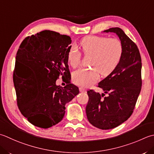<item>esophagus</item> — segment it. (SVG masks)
Instances as JSON below:
<instances>
[{
    "mask_svg": "<svg viewBox=\"0 0 154 154\" xmlns=\"http://www.w3.org/2000/svg\"><path fill=\"white\" fill-rule=\"evenodd\" d=\"M79 91L80 92H85L86 91V89L83 87H79Z\"/></svg>",
    "mask_w": 154,
    "mask_h": 154,
    "instance_id": "esophagus-1",
    "label": "esophagus"
}]
</instances>
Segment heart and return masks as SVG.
<instances>
[{"mask_svg":"<svg viewBox=\"0 0 154 154\" xmlns=\"http://www.w3.org/2000/svg\"><path fill=\"white\" fill-rule=\"evenodd\" d=\"M80 46L83 55L89 57V65L91 67L80 68L73 72L72 78L75 85L89 86L95 82L100 73L105 77L115 70L123 55L122 42L116 38L101 36H87L82 38ZM81 54L75 45L69 51L68 61L72 67L80 64Z\"/></svg>","mask_w":154,"mask_h":154,"instance_id":"b5f03b06","label":"heart"}]
</instances>
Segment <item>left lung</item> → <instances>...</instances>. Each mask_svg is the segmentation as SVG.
I'll return each mask as SVG.
<instances>
[{"label": "left lung", "instance_id": "1", "mask_svg": "<svg viewBox=\"0 0 154 154\" xmlns=\"http://www.w3.org/2000/svg\"><path fill=\"white\" fill-rule=\"evenodd\" d=\"M103 32L118 36L123 45V55L115 70L98 83L104 93L87 91L89 101L85 110L91 125L110 129L121 125L133 113L142 83L141 59L137 45L122 29L115 27Z\"/></svg>", "mask_w": 154, "mask_h": 154}]
</instances>
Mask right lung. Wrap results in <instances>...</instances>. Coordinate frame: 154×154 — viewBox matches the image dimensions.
Returning <instances> with one entry per match:
<instances>
[{
  "label": "right lung",
  "instance_id": "right-lung-1",
  "mask_svg": "<svg viewBox=\"0 0 154 154\" xmlns=\"http://www.w3.org/2000/svg\"><path fill=\"white\" fill-rule=\"evenodd\" d=\"M71 37L45 30L24 39L18 50L13 73L17 105L32 125L49 128L65 113V105L78 93L71 83L68 55ZM59 75L67 78L64 88L57 86Z\"/></svg>",
  "mask_w": 154,
  "mask_h": 154
}]
</instances>
